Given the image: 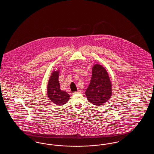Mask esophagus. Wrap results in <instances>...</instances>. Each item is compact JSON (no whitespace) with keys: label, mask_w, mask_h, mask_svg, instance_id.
Listing matches in <instances>:
<instances>
[{"label":"esophagus","mask_w":154,"mask_h":154,"mask_svg":"<svg viewBox=\"0 0 154 154\" xmlns=\"http://www.w3.org/2000/svg\"><path fill=\"white\" fill-rule=\"evenodd\" d=\"M81 93V91L80 90H78L77 91H76V92H74L73 93V94H80Z\"/></svg>","instance_id":"esophagus-1"}]
</instances>
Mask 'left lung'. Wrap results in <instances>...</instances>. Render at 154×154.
Instances as JSON below:
<instances>
[{
  "mask_svg": "<svg viewBox=\"0 0 154 154\" xmlns=\"http://www.w3.org/2000/svg\"><path fill=\"white\" fill-rule=\"evenodd\" d=\"M92 73L85 95L89 102L99 106L108 101L111 96V82L106 70L100 65H95Z\"/></svg>",
  "mask_w": 154,
  "mask_h": 154,
  "instance_id": "left-lung-1",
  "label": "left lung"
}]
</instances>
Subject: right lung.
<instances>
[{
	"mask_svg": "<svg viewBox=\"0 0 154 154\" xmlns=\"http://www.w3.org/2000/svg\"><path fill=\"white\" fill-rule=\"evenodd\" d=\"M59 71L52 73L47 85V95L56 105L62 106L68 101L70 95L65 91H62L59 82Z\"/></svg>",
	"mask_w": 154,
	"mask_h": 154,
	"instance_id": "1",
	"label": "right lung"
}]
</instances>
